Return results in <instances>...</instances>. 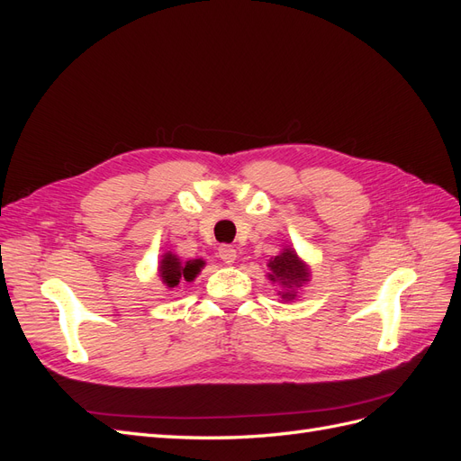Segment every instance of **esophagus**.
I'll use <instances>...</instances> for the list:
<instances>
[{
	"label": "esophagus",
	"mask_w": 461,
	"mask_h": 461,
	"mask_svg": "<svg viewBox=\"0 0 461 461\" xmlns=\"http://www.w3.org/2000/svg\"><path fill=\"white\" fill-rule=\"evenodd\" d=\"M219 258H221L222 261H225L227 265L234 263V261H236V249H234V246L222 244V246L219 248Z\"/></svg>",
	"instance_id": "1"
}]
</instances>
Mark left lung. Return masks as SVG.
I'll use <instances>...</instances> for the list:
<instances>
[{
  "label": "left lung",
  "mask_w": 461,
  "mask_h": 461,
  "mask_svg": "<svg viewBox=\"0 0 461 461\" xmlns=\"http://www.w3.org/2000/svg\"><path fill=\"white\" fill-rule=\"evenodd\" d=\"M269 281L276 285L278 296L292 302L298 296V288L310 281V267L305 265L292 248H283V252L269 259Z\"/></svg>",
  "instance_id": "left-lung-1"
}]
</instances>
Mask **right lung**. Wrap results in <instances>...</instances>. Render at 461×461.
<instances>
[{"label":"right lung","instance_id":"obj_1","mask_svg":"<svg viewBox=\"0 0 461 461\" xmlns=\"http://www.w3.org/2000/svg\"><path fill=\"white\" fill-rule=\"evenodd\" d=\"M203 259L180 261L173 252H167L159 261V276L165 286L175 288L180 283H192L203 267Z\"/></svg>","mask_w":461,"mask_h":461}]
</instances>
